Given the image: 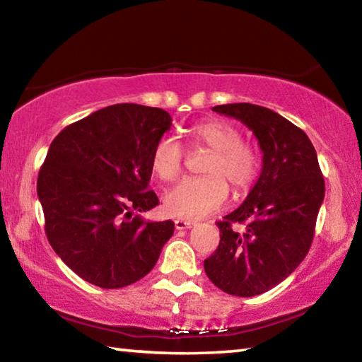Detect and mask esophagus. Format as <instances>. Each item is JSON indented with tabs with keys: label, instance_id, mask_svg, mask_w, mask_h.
<instances>
[{
	"label": "esophagus",
	"instance_id": "34e87169",
	"mask_svg": "<svg viewBox=\"0 0 362 362\" xmlns=\"http://www.w3.org/2000/svg\"><path fill=\"white\" fill-rule=\"evenodd\" d=\"M174 223L177 230H187V228H192L194 225V222H192V220H183V218H177Z\"/></svg>",
	"mask_w": 362,
	"mask_h": 362
}]
</instances>
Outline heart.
Wrapping results in <instances>:
<instances>
[{"label": "heart", "instance_id": "obj_1", "mask_svg": "<svg viewBox=\"0 0 362 362\" xmlns=\"http://www.w3.org/2000/svg\"><path fill=\"white\" fill-rule=\"evenodd\" d=\"M192 144L211 150L204 177H188L164 196L170 217L201 218L226 203L230 183L235 194L247 193L260 173V153L243 140V132L223 119L199 122L189 129ZM185 150L173 137H161L153 146L151 169L159 179L173 182L180 175Z\"/></svg>", "mask_w": 362, "mask_h": 362}]
</instances>
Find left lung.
<instances>
[{
    "mask_svg": "<svg viewBox=\"0 0 362 362\" xmlns=\"http://www.w3.org/2000/svg\"><path fill=\"white\" fill-rule=\"evenodd\" d=\"M246 124L263 151L262 174L244 203L217 222L220 243L204 260L214 284L236 297L273 289L296 269L313 243L324 177L308 136L273 110L254 103L212 108ZM233 223L247 231L233 232Z\"/></svg>",
    "mask_w": 362,
    "mask_h": 362,
    "instance_id": "8db88e82",
    "label": "left lung"
}]
</instances>
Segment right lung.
Here are the masks:
<instances>
[{
	"label": "right lung",
	"instance_id": "right-lung-1",
	"mask_svg": "<svg viewBox=\"0 0 362 362\" xmlns=\"http://www.w3.org/2000/svg\"><path fill=\"white\" fill-rule=\"evenodd\" d=\"M163 108L116 103L66 126L38 174L47 241L79 278L103 289L142 279L174 235L173 220L145 222L159 204L153 146L170 129Z\"/></svg>",
	"mask_w": 362,
	"mask_h": 362
}]
</instances>
